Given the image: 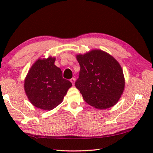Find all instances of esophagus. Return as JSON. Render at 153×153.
<instances>
[{
	"label": "esophagus",
	"mask_w": 153,
	"mask_h": 153,
	"mask_svg": "<svg viewBox=\"0 0 153 153\" xmlns=\"http://www.w3.org/2000/svg\"><path fill=\"white\" fill-rule=\"evenodd\" d=\"M70 81H71V82L72 83V84L74 85V83H75V78H74V77H73V78H71V79H70Z\"/></svg>",
	"instance_id": "1"
}]
</instances>
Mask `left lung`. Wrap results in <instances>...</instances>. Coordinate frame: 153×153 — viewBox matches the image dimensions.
I'll use <instances>...</instances> for the list:
<instances>
[{"label":"left lung","mask_w":153,"mask_h":153,"mask_svg":"<svg viewBox=\"0 0 153 153\" xmlns=\"http://www.w3.org/2000/svg\"><path fill=\"white\" fill-rule=\"evenodd\" d=\"M80 65L75 85L85 101L98 109L115 105L125 87L121 67L116 59L101 50H92L77 55Z\"/></svg>","instance_id":"8db88e82"}]
</instances>
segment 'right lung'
<instances>
[{"mask_svg": "<svg viewBox=\"0 0 153 153\" xmlns=\"http://www.w3.org/2000/svg\"><path fill=\"white\" fill-rule=\"evenodd\" d=\"M55 58L38 59L28 71L24 89L30 102L38 108L50 111L66 95L72 84L63 78L62 71L55 65Z\"/></svg>", "mask_w": 153, "mask_h": 153, "instance_id": "obj_1", "label": "right lung"}]
</instances>
